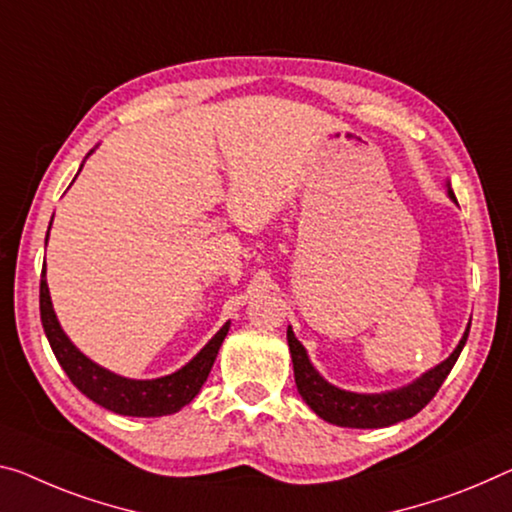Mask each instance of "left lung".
I'll return each mask as SVG.
<instances>
[{
	"label": "left lung",
	"mask_w": 512,
	"mask_h": 512,
	"mask_svg": "<svg viewBox=\"0 0 512 512\" xmlns=\"http://www.w3.org/2000/svg\"><path fill=\"white\" fill-rule=\"evenodd\" d=\"M448 196H451V201H455L451 187H448ZM469 325L465 329V334H462L460 343L455 345V350L442 361V364L430 368V371L416 377L414 382L405 384V387L382 393L345 391L334 387V384H329L325 377L316 371V366L311 364L309 355H306V348L295 338L293 327H288L286 336L290 357H293L297 391H300L304 403L309 405L320 419L341 428H387L393 426V423L412 419L414 414H419L423 407L435 398V393L444 384L446 375L451 373V368L455 366V361H458L460 352L467 343Z\"/></svg>",
	"instance_id": "left-lung-1"
}]
</instances>
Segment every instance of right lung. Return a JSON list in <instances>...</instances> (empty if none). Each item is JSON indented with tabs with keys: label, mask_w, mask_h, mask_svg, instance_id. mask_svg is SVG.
Listing matches in <instances>:
<instances>
[{
	"label": "right lung",
	"mask_w": 512,
	"mask_h": 512,
	"mask_svg": "<svg viewBox=\"0 0 512 512\" xmlns=\"http://www.w3.org/2000/svg\"><path fill=\"white\" fill-rule=\"evenodd\" d=\"M47 235H50V229H47ZM41 322L54 357H57L61 368H64L66 375L70 377V382H73L86 398H91L93 403L123 416H167L183 410L185 405H190L196 398V393L201 391L203 382L208 380L210 368L215 364L217 352L222 348L224 338L229 334L231 327V322H226V325L203 345L201 352H196V357L187 361L183 368H178L176 373L155 377V380H132V377L116 375L112 371H107V368H102L96 361L86 357L84 352H80V348L66 336L57 320V313L52 309L45 267L41 277Z\"/></svg>",
	"instance_id": "right-lung-1"
}]
</instances>
